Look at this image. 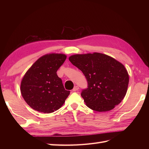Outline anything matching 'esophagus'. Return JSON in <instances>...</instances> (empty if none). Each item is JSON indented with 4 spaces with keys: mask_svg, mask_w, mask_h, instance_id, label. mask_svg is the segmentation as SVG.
Segmentation results:
<instances>
[{
    "mask_svg": "<svg viewBox=\"0 0 149 149\" xmlns=\"http://www.w3.org/2000/svg\"><path fill=\"white\" fill-rule=\"evenodd\" d=\"M78 90H79V87H78L77 86H74V89L72 90V91H77Z\"/></svg>",
    "mask_w": 149,
    "mask_h": 149,
    "instance_id": "obj_1",
    "label": "esophagus"
}]
</instances>
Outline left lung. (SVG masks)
I'll return each mask as SVG.
<instances>
[{
    "label": "left lung",
    "mask_w": 149,
    "mask_h": 149,
    "mask_svg": "<svg viewBox=\"0 0 149 149\" xmlns=\"http://www.w3.org/2000/svg\"><path fill=\"white\" fill-rule=\"evenodd\" d=\"M69 61L83 72L88 88L81 93L86 105L105 112L122 102L127 91L129 77L122 63L99 52L74 54Z\"/></svg>",
    "instance_id": "1"
}]
</instances>
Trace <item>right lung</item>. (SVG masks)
<instances>
[{
  "mask_svg": "<svg viewBox=\"0 0 149 149\" xmlns=\"http://www.w3.org/2000/svg\"><path fill=\"white\" fill-rule=\"evenodd\" d=\"M66 58L64 54H47L28 69L21 81L20 91L31 108L51 113L64 104L70 91L65 90L56 72Z\"/></svg>",
  "mask_w": 149,
  "mask_h": 149,
  "instance_id": "right-lung-1",
  "label": "right lung"
}]
</instances>
